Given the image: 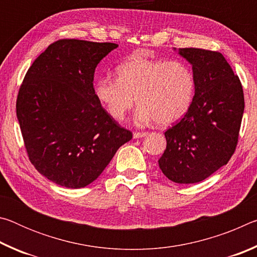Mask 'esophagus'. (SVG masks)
I'll use <instances>...</instances> for the list:
<instances>
[{
  "label": "esophagus",
  "instance_id": "esophagus-1",
  "mask_svg": "<svg viewBox=\"0 0 257 257\" xmlns=\"http://www.w3.org/2000/svg\"><path fill=\"white\" fill-rule=\"evenodd\" d=\"M147 134H149V133H146V132H135L134 133V138L145 137V136H147Z\"/></svg>",
  "mask_w": 257,
  "mask_h": 257
}]
</instances>
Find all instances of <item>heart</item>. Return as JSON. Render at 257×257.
Returning a JSON list of instances; mask_svg holds the SVG:
<instances>
[{"label":"heart","mask_w":257,"mask_h":257,"mask_svg":"<svg viewBox=\"0 0 257 257\" xmlns=\"http://www.w3.org/2000/svg\"><path fill=\"white\" fill-rule=\"evenodd\" d=\"M118 78L102 76L95 95L114 120H122L141 104L135 115L138 124L156 121L169 125L184 116L195 94V76L185 61L150 59L134 54L116 68Z\"/></svg>","instance_id":"1"}]
</instances>
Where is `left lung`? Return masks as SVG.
Wrapping results in <instances>:
<instances>
[{"label":"left lung","instance_id":"8db88e82","mask_svg":"<svg viewBox=\"0 0 257 257\" xmlns=\"http://www.w3.org/2000/svg\"><path fill=\"white\" fill-rule=\"evenodd\" d=\"M179 54L193 66L195 95L184 118L164 133L159 165L173 182L196 184L231 159L245 101L239 77L220 52L180 49Z\"/></svg>","mask_w":257,"mask_h":257}]
</instances>
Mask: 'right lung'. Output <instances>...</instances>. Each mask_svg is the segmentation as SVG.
Wrapping results in <instances>:
<instances>
[{
    "label": "right lung",
    "mask_w": 257,
    "mask_h": 257,
    "mask_svg": "<svg viewBox=\"0 0 257 257\" xmlns=\"http://www.w3.org/2000/svg\"><path fill=\"white\" fill-rule=\"evenodd\" d=\"M118 47L63 38L34 61L17 97V118L35 169L67 188L103 172L133 133L108 115L95 95V68Z\"/></svg>",
    "instance_id": "add662e5"
}]
</instances>
